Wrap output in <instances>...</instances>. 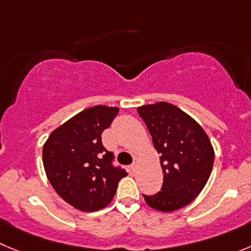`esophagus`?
<instances>
[{
	"label": "esophagus",
	"mask_w": 251,
	"mask_h": 251,
	"mask_svg": "<svg viewBox=\"0 0 251 251\" xmlns=\"http://www.w3.org/2000/svg\"><path fill=\"white\" fill-rule=\"evenodd\" d=\"M130 170H132V173H135L138 170V160H135L134 163L130 165Z\"/></svg>",
	"instance_id": "esophagus-1"
}]
</instances>
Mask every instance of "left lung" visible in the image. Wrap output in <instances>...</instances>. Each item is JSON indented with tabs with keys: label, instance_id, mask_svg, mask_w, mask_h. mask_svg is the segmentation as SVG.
<instances>
[{
	"label": "left lung",
	"instance_id": "1",
	"mask_svg": "<svg viewBox=\"0 0 251 251\" xmlns=\"http://www.w3.org/2000/svg\"><path fill=\"white\" fill-rule=\"evenodd\" d=\"M160 154L164 182L161 191L144 196L148 206L174 212L190 204L208 181L214 150L208 135L195 119L174 104L157 102L137 108Z\"/></svg>",
	"mask_w": 251,
	"mask_h": 251
}]
</instances>
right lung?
Masks as SVG:
<instances>
[{
  "instance_id": "obj_1",
  "label": "right lung",
  "mask_w": 251,
  "mask_h": 251,
  "mask_svg": "<svg viewBox=\"0 0 251 251\" xmlns=\"http://www.w3.org/2000/svg\"><path fill=\"white\" fill-rule=\"evenodd\" d=\"M118 111V107L101 104L83 109L52 130L43 147L48 180L78 211L95 212L108 206L119 180L128 175L112 165L113 154L101 139Z\"/></svg>"
}]
</instances>
